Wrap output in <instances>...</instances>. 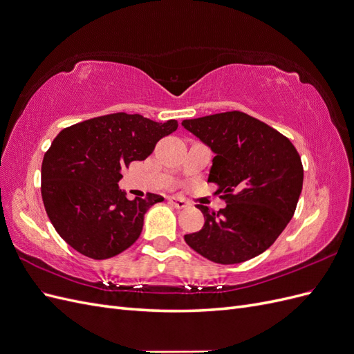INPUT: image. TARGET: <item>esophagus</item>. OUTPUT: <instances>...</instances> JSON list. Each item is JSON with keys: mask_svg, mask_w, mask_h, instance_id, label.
Masks as SVG:
<instances>
[{"mask_svg": "<svg viewBox=\"0 0 354 354\" xmlns=\"http://www.w3.org/2000/svg\"><path fill=\"white\" fill-rule=\"evenodd\" d=\"M169 203L173 207H176V208H178V209H181V208H186V207H189V203H187V201H185V199H181V198H177V196H173V198H169Z\"/></svg>", "mask_w": 354, "mask_h": 354, "instance_id": "1", "label": "esophagus"}]
</instances>
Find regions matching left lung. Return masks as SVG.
Segmentation results:
<instances>
[{
	"instance_id": "1",
	"label": "left lung",
	"mask_w": 354,
	"mask_h": 354,
	"mask_svg": "<svg viewBox=\"0 0 354 354\" xmlns=\"http://www.w3.org/2000/svg\"><path fill=\"white\" fill-rule=\"evenodd\" d=\"M187 131L211 149L208 181L217 183L226 208L205 205L203 227L185 241L209 261L238 264L263 254L291 221L304 171L294 145L243 112L185 120Z\"/></svg>"
}]
</instances>
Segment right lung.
I'll return each mask as SVG.
<instances>
[{"label": "right lung", "mask_w": 354, "mask_h": 354, "mask_svg": "<svg viewBox=\"0 0 354 354\" xmlns=\"http://www.w3.org/2000/svg\"><path fill=\"white\" fill-rule=\"evenodd\" d=\"M177 121L138 113L104 115L62 130L42 159L41 195L62 239L85 257L106 260L138 239L145 214L162 196L127 199L121 169L145 160Z\"/></svg>", "instance_id": "right-lung-1"}]
</instances>
